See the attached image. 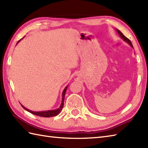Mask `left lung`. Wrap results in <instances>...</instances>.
Listing matches in <instances>:
<instances>
[{"label":"left lung","mask_w":148,"mask_h":148,"mask_svg":"<svg viewBox=\"0 0 148 148\" xmlns=\"http://www.w3.org/2000/svg\"><path fill=\"white\" fill-rule=\"evenodd\" d=\"M116 30L117 31V32H118V34H119V35H120V37L121 38H122L123 39V40H124V41H125L126 42H127V43L128 44H129L130 45V46L131 47H132V48H134L133 47V45H132V42H131V41L129 40V38H127L126 37H125V36L123 35V34H122V33H121L120 30H119V29H116Z\"/></svg>","instance_id":"1"}]
</instances>
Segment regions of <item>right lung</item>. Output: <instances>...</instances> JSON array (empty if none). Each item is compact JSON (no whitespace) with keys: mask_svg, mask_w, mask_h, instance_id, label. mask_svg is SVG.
I'll use <instances>...</instances> for the list:
<instances>
[{"mask_svg":"<svg viewBox=\"0 0 148 148\" xmlns=\"http://www.w3.org/2000/svg\"><path fill=\"white\" fill-rule=\"evenodd\" d=\"M22 39V38H21ZM21 39H20L18 42L17 44H18L19 41H20ZM68 85H67L66 87L64 88V89L63 92V94H62V101H61V104L60 105V106L59 108H58V109L56 110H48V111H31L29 110L28 109H27V108H26L25 107H24L23 106L22 104L21 106L24 108L25 110H27V111H28V112L31 113L32 114H35V115H37V116H42V117H52V116H56L58 115V114H60V113L61 112V111L62 110V109H63V106H64V96H65V93H66V89L68 88Z\"/></svg>","mask_w":148,"mask_h":148,"instance_id":"obj_1","label":"right lung"}]
</instances>
